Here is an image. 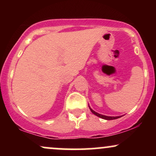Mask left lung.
Masks as SVG:
<instances>
[{"label": "left lung", "instance_id": "obj_1", "mask_svg": "<svg viewBox=\"0 0 156 156\" xmlns=\"http://www.w3.org/2000/svg\"><path fill=\"white\" fill-rule=\"evenodd\" d=\"M89 108L90 109V111L92 112V113L94 114V115L98 116V117H101L102 119H106V120H112V119H118V118H120L122 116H117V117H111V116H105V115H103V114H98V112H94V110H92V108H90V106L89 105Z\"/></svg>", "mask_w": 156, "mask_h": 156}]
</instances>
